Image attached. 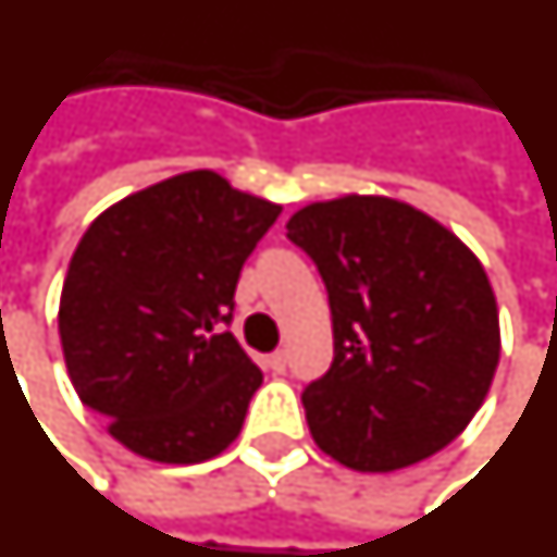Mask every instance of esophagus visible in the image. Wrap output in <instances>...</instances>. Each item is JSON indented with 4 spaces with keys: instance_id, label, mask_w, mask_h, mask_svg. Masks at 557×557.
Masks as SVG:
<instances>
[{
    "instance_id": "obj_1",
    "label": "esophagus",
    "mask_w": 557,
    "mask_h": 557,
    "mask_svg": "<svg viewBox=\"0 0 557 557\" xmlns=\"http://www.w3.org/2000/svg\"><path fill=\"white\" fill-rule=\"evenodd\" d=\"M268 369H271V372H277V374L286 372V351L271 354V357H268Z\"/></svg>"
}]
</instances>
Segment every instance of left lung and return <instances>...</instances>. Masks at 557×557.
Listing matches in <instances>:
<instances>
[{"label":"left lung","mask_w":557,"mask_h":557,"mask_svg":"<svg viewBox=\"0 0 557 557\" xmlns=\"http://www.w3.org/2000/svg\"><path fill=\"white\" fill-rule=\"evenodd\" d=\"M286 236L319 265L333 315L331 372L300 395L315 446L357 472L446 448L484 405L502 354L481 259L383 195L304 206Z\"/></svg>","instance_id":"obj_1"}]
</instances>
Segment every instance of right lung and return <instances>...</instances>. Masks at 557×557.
<instances>
[{"mask_svg": "<svg viewBox=\"0 0 557 557\" xmlns=\"http://www.w3.org/2000/svg\"><path fill=\"white\" fill-rule=\"evenodd\" d=\"M280 212L215 171H188L90 221L64 277L59 336L73 389L121 446L203 463L236 440L262 372L221 324Z\"/></svg>", "mask_w": 557, "mask_h": 557, "instance_id": "right-lung-1", "label": "right lung"}]
</instances>
